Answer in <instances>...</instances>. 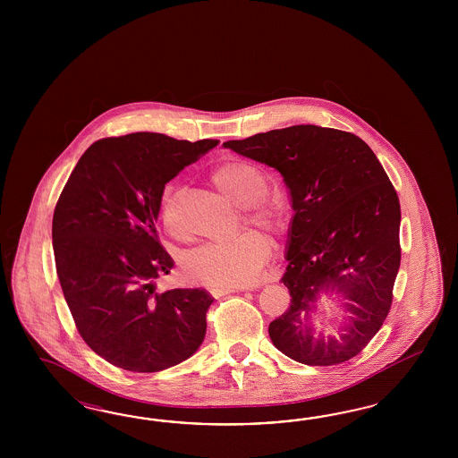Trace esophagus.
Wrapping results in <instances>:
<instances>
[{"instance_id":"obj_1","label":"esophagus","mask_w":458,"mask_h":458,"mask_svg":"<svg viewBox=\"0 0 458 458\" xmlns=\"http://www.w3.org/2000/svg\"><path fill=\"white\" fill-rule=\"evenodd\" d=\"M249 289V287H240V289H222V291H213V295H226V293H232V292H242Z\"/></svg>"}]
</instances>
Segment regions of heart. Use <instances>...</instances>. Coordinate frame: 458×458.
<instances>
[{"instance_id": "obj_1", "label": "heart", "mask_w": 458, "mask_h": 458, "mask_svg": "<svg viewBox=\"0 0 458 458\" xmlns=\"http://www.w3.org/2000/svg\"><path fill=\"white\" fill-rule=\"evenodd\" d=\"M213 186L243 208L242 218L249 226L278 233L285 226V213L277 201L267 198L264 173L247 161H226L209 174ZM161 220L171 235L180 236L176 215V193L167 188L161 201ZM270 253V243L257 232H245L228 242L205 245L191 251L184 260V274L190 280L209 289H240L253 284Z\"/></svg>"}]
</instances>
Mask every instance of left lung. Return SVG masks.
<instances>
[{
	"label": "left lung",
	"mask_w": 458,
	"mask_h": 458,
	"mask_svg": "<svg viewBox=\"0 0 458 458\" xmlns=\"http://www.w3.org/2000/svg\"><path fill=\"white\" fill-rule=\"evenodd\" d=\"M225 148L276 167L291 193L287 268L289 309L268 326L280 352L309 366L358 356L381 329L400 268L402 209L386 171L362 139L319 125H292ZM322 291L347 299L335 333L313 329Z\"/></svg>",
	"instance_id": "obj_1"
}]
</instances>
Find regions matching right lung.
<instances>
[{
  "instance_id": "obj_1",
  "label": "right lung",
  "mask_w": 458,
  "mask_h": 458,
  "mask_svg": "<svg viewBox=\"0 0 458 458\" xmlns=\"http://www.w3.org/2000/svg\"><path fill=\"white\" fill-rule=\"evenodd\" d=\"M220 140L134 132L94 142L56 201V274L87 346L117 368L156 373L193 356L215 301L205 289L159 292L173 259L156 222L166 182Z\"/></svg>"
}]
</instances>
